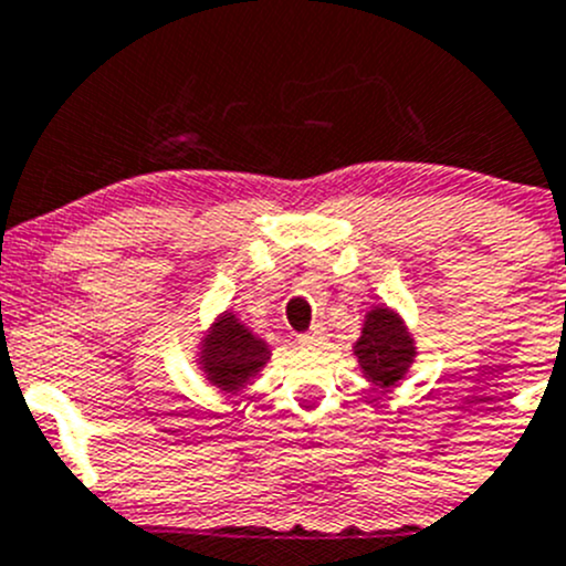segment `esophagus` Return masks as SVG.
I'll return each instance as SVG.
<instances>
[{
  "label": "esophagus",
  "mask_w": 566,
  "mask_h": 566,
  "mask_svg": "<svg viewBox=\"0 0 566 566\" xmlns=\"http://www.w3.org/2000/svg\"><path fill=\"white\" fill-rule=\"evenodd\" d=\"M324 340H327V333H324V327H313V329H307V333L300 335L302 346H322Z\"/></svg>",
  "instance_id": "esophagus-1"
}]
</instances>
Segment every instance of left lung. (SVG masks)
I'll return each mask as SVG.
<instances>
[{
	"mask_svg": "<svg viewBox=\"0 0 566 566\" xmlns=\"http://www.w3.org/2000/svg\"><path fill=\"white\" fill-rule=\"evenodd\" d=\"M352 352L357 355L363 377L377 388H394L416 363V340L405 318L388 305H374L363 318L360 338Z\"/></svg>",
	"mask_w": 566,
	"mask_h": 566,
	"instance_id": "obj_1",
	"label": "left lung"
}]
</instances>
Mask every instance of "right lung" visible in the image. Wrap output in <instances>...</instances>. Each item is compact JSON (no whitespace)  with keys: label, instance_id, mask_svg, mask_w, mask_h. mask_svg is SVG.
<instances>
[{"label":"right lung","instance_id":"1","mask_svg":"<svg viewBox=\"0 0 566 566\" xmlns=\"http://www.w3.org/2000/svg\"><path fill=\"white\" fill-rule=\"evenodd\" d=\"M270 344L233 311L220 313L198 344V366L209 385L237 396L270 363Z\"/></svg>","mask_w":566,"mask_h":566}]
</instances>
